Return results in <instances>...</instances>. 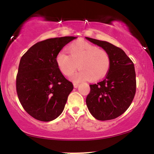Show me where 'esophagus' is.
I'll use <instances>...</instances> for the list:
<instances>
[{
	"label": "esophagus",
	"instance_id": "obj_1",
	"mask_svg": "<svg viewBox=\"0 0 154 154\" xmlns=\"http://www.w3.org/2000/svg\"><path fill=\"white\" fill-rule=\"evenodd\" d=\"M79 86V84L78 83H74V88H77Z\"/></svg>",
	"mask_w": 154,
	"mask_h": 154
}]
</instances>
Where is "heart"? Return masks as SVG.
Here are the masks:
<instances>
[{
	"mask_svg": "<svg viewBox=\"0 0 154 154\" xmlns=\"http://www.w3.org/2000/svg\"><path fill=\"white\" fill-rule=\"evenodd\" d=\"M70 55L60 51L56 62L60 70L66 76H70L77 67L80 70L72 77L74 81H82L89 78L98 80L108 74L111 66V58L105 50L85 41L73 43L69 46Z\"/></svg>",
	"mask_w": 154,
	"mask_h": 154,
	"instance_id": "obj_1",
	"label": "heart"
}]
</instances>
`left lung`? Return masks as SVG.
Masks as SVG:
<instances>
[{
	"instance_id": "left-lung-1",
	"label": "left lung",
	"mask_w": 154,
	"mask_h": 154,
	"mask_svg": "<svg viewBox=\"0 0 154 154\" xmlns=\"http://www.w3.org/2000/svg\"><path fill=\"white\" fill-rule=\"evenodd\" d=\"M107 51L111 66L106 78L90 85L86 105L91 115L98 120L115 119L129 108L136 93L134 65L120 48L106 41L85 38Z\"/></svg>"
}]
</instances>
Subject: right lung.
Listing matches in <instances>:
<instances>
[{
	"label": "right lung",
	"mask_w": 154,
	"mask_h": 154,
	"mask_svg": "<svg viewBox=\"0 0 154 154\" xmlns=\"http://www.w3.org/2000/svg\"><path fill=\"white\" fill-rule=\"evenodd\" d=\"M76 38L67 36L38 42L20 59L16 79L17 97L24 110L38 120H54L63 111L74 86L61 73L56 57Z\"/></svg>",
	"instance_id": "obj_1"
}]
</instances>
